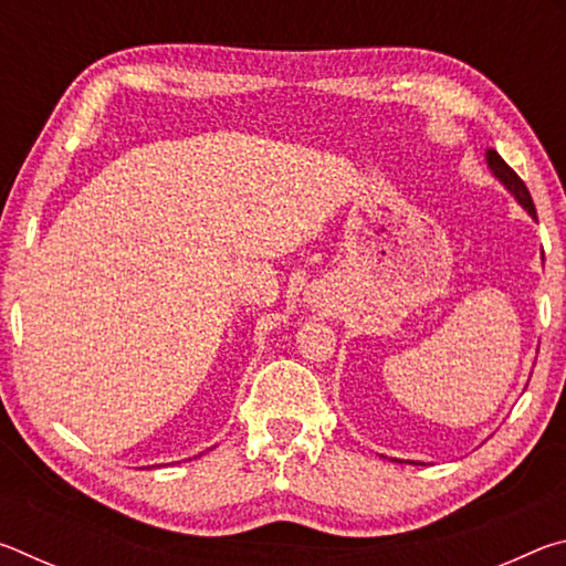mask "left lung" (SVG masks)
<instances>
[{
    "mask_svg": "<svg viewBox=\"0 0 566 566\" xmlns=\"http://www.w3.org/2000/svg\"><path fill=\"white\" fill-rule=\"evenodd\" d=\"M486 165H490V169L494 171V177L500 179L502 185L512 191L516 202H520L526 209V212H530L536 219V209H534V202H532V195H530V189H526L524 181L520 179V175H516V171L510 165H506V161L500 155H496L494 149H486ZM411 464H415V462H411Z\"/></svg>",
    "mask_w": 566,
    "mask_h": 566,
    "instance_id": "obj_1",
    "label": "left lung"
}]
</instances>
